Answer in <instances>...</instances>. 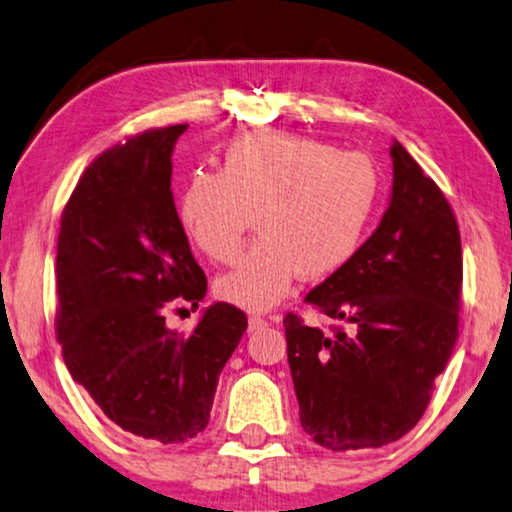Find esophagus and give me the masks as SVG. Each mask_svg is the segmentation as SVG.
Listing matches in <instances>:
<instances>
[{
  "mask_svg": "<svg viewBox=\"0 0 512 512\" xmlns=\"http://www.w3.org/2000/svg\"><path fill=\"white\" fill-rule=\"evenodd\" d=\"M266 325H269V320H266L264 315H250L248 318V331H257Z\"/></svg>",
  "mask_w": 512,
  "mask_h": 512,
  "instance_id": "34e87169",
  "label": "esophagus"
}]
</instances>
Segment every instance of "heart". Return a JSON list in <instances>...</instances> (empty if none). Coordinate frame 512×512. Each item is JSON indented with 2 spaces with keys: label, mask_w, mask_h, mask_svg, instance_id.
I'll return each instance as SVG.
<instances>
[{
  "label": "heart",
  "mask_w": 512,
  "mask_h": 512,
  "mask_svg": "<svg viewBox=\"0 0 512 512\" xmlns=\"http://www.w3.org/2000/svg\"><path fill=\"white\" fill-rule=\"evenodd\" d=\"M380 171L369 155L301 134L229 141L220 171H192L178 199L185 234L208 259L232 264L253 227L259 241L218 280L229 304L264 311L299 273L325 278L357 253L376 211Z\"/></svg>",
  "instance_id": "obj_1"
}]
</instances>
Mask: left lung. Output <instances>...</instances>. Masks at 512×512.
Returning a JSON list of instances; mask_svg holds the SVG:
<instances>
[{
  "label": "left lung",
  "instance_id": "left-lung-1",
  "mask_svg": "<svg viewBox=\"0 0 512 512\" xmlns=\"http://www.w3.org/2000/svg\"><path fill=\"white\" fill-rule=\"evenodd\" d=\"M390 206L306 301L336 322L283 318L301 427L334 452L383 448L420 422L455 348L462 239L450 201L399 141ZM342 325L338 326L337 322Z\"/></svg>",
  "mask_w": 512,
  "mask_h": 512
}]
</instances>
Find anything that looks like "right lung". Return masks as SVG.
Segmentation results:
<instances>
[{
	"label": "right lung",
	"instance_id": "1",
	"mask_svg": "<svg viewBox=\"0 0 512 512\" xmlns=\"http://www.w3.org/2000/svg\"><path fill=\"white\" fill-rule=\"evenodd\" d=\"M185 129H146L92 160L57 236L64 364L111 422L157 443L206 429L222 366L248 327L241 308L218 301L192 334L167 329L176 301L199 306L206 294L171 194Z\"/></svg>",
	"mask_w": 512,
	"mask_h": 512
}]
</instances>
